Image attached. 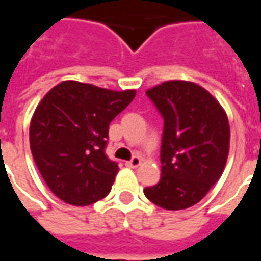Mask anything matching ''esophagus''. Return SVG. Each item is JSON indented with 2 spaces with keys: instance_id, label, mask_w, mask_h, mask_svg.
Wrapping results in <instances>:
<instances>
[{
  "instance_id": "34e87169",
  "label": "esophagus",
  "mask_w": 261,
  "mask_h": 261,
  "mask_svg": "<svg viewBox=\"0 0 261 261\" xmlns=\"http://www.w3.org/2000/svg\"><path fill=\"white\" fill-rule=\"evenodd\" d=\"M140 165H141V159L138 158V156H134L131 161L125 162V166H128V168H138Z\"/></svg>"
}]
</instances>
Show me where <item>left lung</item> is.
Masks as SVG:
<instances>
[{"instance_id": "left-lung-1", "label": "left lung", "mask_w": 261, "mask_h": 261, "mask_svg": "<svg viewBox=\"0 0 261 261\" xmlns=\"http://www.w3.org/2000/svg\"><path fill=\"white\" fill-rule=\"evenodd\" d=\"M147 96L164 117L161 180L145 187L149 201L165 210H185L202 200L219 180L229 152L228 116L202 86L166 81Z\"/></svg>"}]
</instances>
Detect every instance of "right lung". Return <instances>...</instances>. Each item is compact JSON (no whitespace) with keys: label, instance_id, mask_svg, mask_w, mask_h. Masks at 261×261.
<instances>
[{"label":"right lung","instance_id":"1","mask_svg":"<svg viewBox=\"0 0 261 261\" xmlns=\"http://www.w3.org/2000/svg\"><path fill=\"white\" fill-rule=\"evenodd\" d=\"M134 96V89L110 91L76 81H63L44 95L32 117L29 141L54 196L85 207L110 193L119 166L105 153L109 124Z\"/></svg>","mask_w":261,"mask_h":261}]
</instances>
